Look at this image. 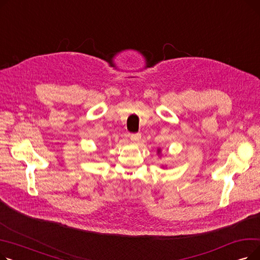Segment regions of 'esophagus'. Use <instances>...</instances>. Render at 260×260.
<instances>
[{
  "mask_svg": "<svg viewBox=\"0 0 260 260\" xmlns=\"http://www.w3.org/2000/svg\"><path fill=\"white\" fill-rule=\"evenodd\" d=\"M141 139V134L137 133V134H132L131 135V140L134 142H138Z\"/></svg>",
  "mask_w": 260,
  "mask_h": 260,
  "instance_id": "1",
  "label": "esophagus"
}]
</instances>
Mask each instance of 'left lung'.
Returning a JSON list of instances; mask_svg holds the SVG:
<instances>
[{
  "instance_id": "8db88e82",
  "label": "left lung",
  "mask_w": 260,
  "mask_h": 260,
  "mask_svg": "<svg viewBox=\"0 0 260 260\" xmlns=\"http://www.w3.org/2000/svg\"><path fill=\"white\" fill-rule=\"evenodd\" d=\"M159 153H160V149H158V154H159Z\"/></svg>"
}]
</instances>
